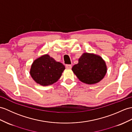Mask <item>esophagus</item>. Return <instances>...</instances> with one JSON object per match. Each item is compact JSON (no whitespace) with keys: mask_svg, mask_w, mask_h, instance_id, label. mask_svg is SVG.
<instances>
[{"mask_svg":"<svg viewBox=\"0 0 132 132\" xmlns=\"http://www.w3.org/2000/svg\"><path fill=\"white\" fill-rule=\"evenodd\" d=\"M66 68L67 69H71L72 68V66L71 65H66Z\"/></svg>","mask_w":132,"mask_h":132,"instance_id":"1","label":"esophagus"}]
</instances>
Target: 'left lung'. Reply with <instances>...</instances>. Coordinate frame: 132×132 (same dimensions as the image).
Here are the masks:
<instances>
[{
  "label": "left lung",
  "instance_id": "left-lung-1",
  "mask_svg": "<svg viewBox=\"0 0 132 132\" xmlns=\"http://www.w3.org/2000/svg\"><path fill=\"white\" fill-rule=\"evenodd\" d=\"M72 70L81 82L94 84L102 80L108 69L105 61L100 56L86 52L82 53Z\"/></svg>",
  "mask_w": 132,
  "mask_h": 132
}]
</instances>
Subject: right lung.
Segmentation results:
<instances>
[{
  "instance_id": "1",
  "label": "right lung",
  "mask_w": 132,
  "mask_h": 132,
  "mask_svg": "<svg viewBox=\"0 0 132 132\" xmlns=\"http://www.w3.org/2000/svg\"><path fill=\"white\" fill-rule=\"evenodd\" d=\"M65 69L62 63L57 62L50 55L45 54L34 61L30 73L36 83L48 86L59 80Z\"/></svg>"
}]
</instances>
